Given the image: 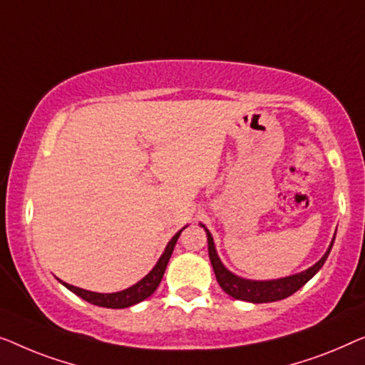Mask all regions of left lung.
I'll use <instances>...</instances> for the list:
<instances>
[{
  "instance_id": "8db88e82",
  "label": "left lung",
  "mask_w": 365,
  "mask_h": 365,
  "mask_svg": "<svg viewBox=\"0 0 365 365\" xmlns=\"http://www.w3.org/2000/svg\"><path fill=\"white\" fill-rule=\"evenodd\" d=\"M205 232H207V240H208V256L210 261H212L215 276H217L218 284L222 286V289L227 292L228 296L235 297V299H241V301H248L253 302V304H259V302H273V301H279L284 299V297L294 294L297 289H301L307 281H309L312 276H314L317 271L322 268V264L326 263L327 256H329L332 245H334L336 235L332 236V241L329 245V248L324 253V256L304 271L301 273L286 276V278H278V279H246L241 278V276H236L232 273L227 266L222 263L220 256L217 253V248H215V241L212 233L208 232L207 227L203 223H200Z\"/></svg>"
}]
</instances>
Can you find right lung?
Segmentation results:
<instances>
[{"mask_svg": "<svg viewBox=\"0 0 365 365\" xmlns=\"http://www.w3.org/2000/svg\"><path fill=\"white\" fill-rule=\"evenodd\" d=\"M187 227H183L180 232H177L175 235H173V238L167 243L165 250H163L162 256L158 258L157 264L150 269V273H148L147 276H143V278L140 281H137L133 286L127 287V289H122L117 292H94V291L82 289V287H78V286L68 284L61 279L59 281L66 287H68L69 291H73L74 294H78L84 301L91 302V304H96L101 307H110V309H124V307H130L133 304H137V302H142L143 299H147L148 296H152L153 292H155V289L158 287V284H160V281L163 278V273H165L168 259H170L173 248H175L178 236H180V233Z\"/></svg>", "mask_w": 365, "mask_h": 365, "instance_id": "add662e5", "label": "right lung"}]
</instances>
